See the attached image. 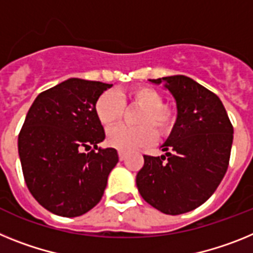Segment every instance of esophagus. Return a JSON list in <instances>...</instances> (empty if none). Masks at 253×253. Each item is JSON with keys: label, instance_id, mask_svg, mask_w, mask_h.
I'll return each mask as SVG.
<instances>
[{"label": "esophagus", "instance_id": "esophagus-1", "mask_svg": "<svg viewBox=\"0 0 253 253\" xmlns=\"http://www.w3.org/2000/svg\"><path fill=\"white\" fill-rule=\"evenodd\" d=\"M118 158H120V160L122 162V160L126 159V154L122 153V151H120V153H118Z\"/></svg>", "mask_w": 253, "mask_h": 253}]
</instances>
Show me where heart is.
<instances>
[{
  "mask_svg": "<svg viewBox=\"0 0 253 253\" xmlns=\"http://www.w3.org/2000/svg\"><path fill=\"white\" fill-rule=\"evenodd\" d=\"M125 105L141 108L135 124L139 127L116 126L107 133V142L120 151L136 150L148 146L158 137L172 132L175 124V112L172 107L163 104V95L149 86H136L127 93L117 95L105 91L95 103V113L100 124L109 127L121 120Z\"/></svg>",
  "mask_w": 253,
  "mask_h": 253,
  "instance_id": "obj_1",
  "label": "heart"
}]
</instances>
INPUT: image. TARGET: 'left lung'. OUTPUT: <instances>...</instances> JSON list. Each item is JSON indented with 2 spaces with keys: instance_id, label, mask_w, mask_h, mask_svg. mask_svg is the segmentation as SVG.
<instances>
[{
  "instance_id": "left-lung-1",
  "label": "left lung",
  "mask_w": 253,
  "mask_h": 253,
  "mask_svg": "<svg viewBox=\"0 0 253 253\" xmlns=\"http://www.w3.org/2000/svg\"><path fill=\"white\" fill-rule=\"evenodd\" d=\"M177 105L172 132L162 145L166 155H144L136 175L142 199L168 215L203 205L218 188L229 164L233 126L223 103L210 90L183 75L155 79Z\"/></svg>"
}]
</instances>
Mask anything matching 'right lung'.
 Listing matches in <instances>:
<instances>
[{
  "instance_id": "add662e5",
  "label": "right lung",
  "mask_w": 253,
  "mask_h": 253,
  "mask_svg": "<svg viewBox=\"0 0 253 253\" xmlns=\"http://www.w3.org/2000/svg\"><path fill=\"white\" fill-rule=\"evenodd\" d=\"M109 87L71 78L39 94L26 114L17 141L21 168L30 193L48 211L80 216L102 199L118 163L116 149L98 148L105 133L95 103Z\"/></svg>"
}]
</instances>
